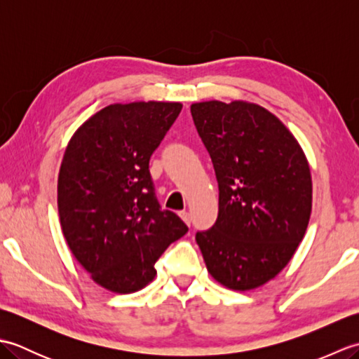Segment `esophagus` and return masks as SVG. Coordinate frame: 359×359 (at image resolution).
Listing matches in <instances>:
<instances>
[{
  "label": "esophagus",
  "instance_id": "1",
  "mask_svg": "<svg viewBox=\"0 0 359 359\" xmlns=\"http://www.w3.org/2000/svg\"><path fill=\"white\" fill-rule=\"evenodd\" d=\"M180 217L184 219V222H185L188 226L191 225V215H189L188 211H180Z\"/></svg>",
  "mask_w": 359,
  "mask_h": 359
}]
</instances>
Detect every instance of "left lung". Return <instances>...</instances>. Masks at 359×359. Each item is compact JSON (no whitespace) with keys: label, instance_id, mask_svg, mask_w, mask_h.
Listing matches in <instances>:
<instances>
[{"label":"left lung","instance_id":"1","mask_svg":"<svg viewBox=\"0 0 359 359\" xmlns=\"http://www.w3.org/2000/svg\"><path fill=\"white\" fill-rule=\"evenodd\" d=\"M219 187V215L196 242L210 274L245 292L293 257L311 212V175L292 133L255 103L191 104Z\"/></svg>","mask_w":359,"mask_h":359}]
</instances>
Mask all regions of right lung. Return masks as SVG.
Wrapping results in <instances>:
<instances>
[{"label": "right lung", "instance_id": "1", "mask_svg": "<svg viewBox=\"0 0 359 359\" xmlns=\"http://www.w3.org/2000/svg\"><path fill=\"white\" fill-rule=\"evenodd\" d=\"M180 103L111 104L85 121L65 151L58 215L72 255L98 285L133 293L188 226L162 210L149 158L179 117Z\"/></svg>", "mask_w": 359, "mask_h": 359}]
</instances>
